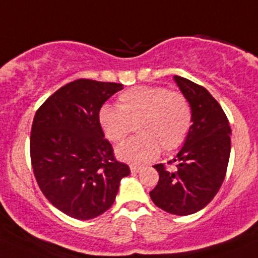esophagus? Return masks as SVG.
I'll return each mask as SVG.
<instances>
[{
    "label": "esophagus",
    "instance_id": "esophagus-1",
    "mask_svg": "<svg viewBox=\"0 0 258 258\" xmlns=\"http://www.w3.org/2000/svg\"><path fill=\"white\" fill-rule=\"evenodd\" d=\"M130 169H131L132 174H137V172L141 171V167H140V166H135V165H131V166H130Z\"/></svg>",
    "mask_w": 258,
    "mask_h": 258
}]
</instances>
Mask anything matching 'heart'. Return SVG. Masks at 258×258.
<instances>
[{
    "label": "heart",
    "instance_id": "heart-1",
    "mask_svg": "<svg viewBox=\"0 0 258 258\" xmlns=\"http://www.w3.org/2000/svg\"><path fill=\"white\" fill-rule=\"evenodd\" d=\"M98 123L108 141L119 144L136 123L139 136L117 147L122 161L144 165L184 144L191 126V107L184 94L164 87L140 86L118 97V107L103 104Z\"/></svg>",
    "mask_w": 258,
    "mask_h": 258
}]
</instances>
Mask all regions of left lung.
Listing matches in <instances>:
<instances>
[{
  "instance_id": "left-lung-1",
  "label": "left lung",
  "mask_w": 258,
  "mask_h": 258,
  "mask_svg": "<svg viewBox=\"0 0 258 258\" xmlns=\"http://www.w3.org/2000/svg\"><path fill=\"white\" fill-rule=\"evenodd\" d=\"M191 107V126L184 146L167 164L155 165L159 182L150 191L155 206L167 213L189 216L208 206L222 186L231 154L229 122L218 102L204 87L174 77Z\"/></svg>"
}]
</instances>
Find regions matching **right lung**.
I'll return each mask as SVG.
<instances>
[{
    "label": "right lung",
    "instance_id": "obj_1",
    "mask_svg": "<svg viewBox=\"0 0 258 258\" xmlns=\"http://www.w3.org/2000/svg\"><path fill=\"white\" fill-rule=\"evenodd\" d=\"M122 84L77 79L40 106L30 136V156L47 201L72 218L87 221L109 209L130 167L117 161L98 123L104 102Z\"/></svg>",
    "mask_w": 258,
    "mask_h": 258
}]
</instances>
